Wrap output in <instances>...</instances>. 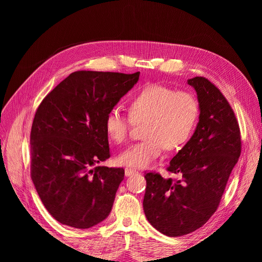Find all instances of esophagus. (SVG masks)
<instances>
[{
  "instance_id": "esophagus-1",
  "label": "esophagus",
  "mask_w": 262,
  "mask_h": 262,
  "mask_svg": "<svg viewBox=\"0 0 262 262\" xmlns=\"http://www.w3.org/2000/svg\"><path fill=\"white\" fill-rule=\"evenodd\" d=\"M136 172H138V171H137L136 169H133V168H125V169H124V173H125L126 177L132 176L133 173H136Z\"/></svg>"
}]
</instances>
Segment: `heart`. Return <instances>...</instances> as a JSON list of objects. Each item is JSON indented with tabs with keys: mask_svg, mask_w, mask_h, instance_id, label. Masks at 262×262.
Returning <instances> with one entry per match:
<instances>
[{
	"mask_svg": "<svg viewBox=\"0 0 262 262\" xmlns=\"http://www.w3.org/2000/svg\"><path fill=\"white\" fill-rule=\"evenodd\" d=\"M129 116L114 108L105 116L107 136L115 143L128 137L132 121L143 123L145 139L123 149L118 161L132 168H145L160 156L165 147L176 149L191 136L199 116V102L193 94L164 85L144 87L131 98Z\"/></svg>",
	"mask_w": 262,
	"mask_h": 262,
	"instance_id": "b5f03b06",
	"label": "heart"
}]
</instances>
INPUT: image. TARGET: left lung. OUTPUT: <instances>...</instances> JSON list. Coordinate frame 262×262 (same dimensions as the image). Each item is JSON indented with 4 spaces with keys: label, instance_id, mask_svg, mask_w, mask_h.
Segmentation results:
<instances>
[{
    "label": "left lung",
    "instance_id": "left-lung-1",
    "mask_svg": "<svg viewBox=\"0 0 262 262\" xmlns=\"http://www.w3.org/2000/svg\"><path fill=\"white\" fill-rule=\"evenodd\" d=\"M199 102L192 137L172 157L168 171L181 178L147 172L143 209L147 221L169 237L203 226L216 211L229 175L241 155V133L233 109L205 77L189 78Z\"/></svg>",
    "mask_w": 262,
    "mask_h": 262
}]
</instances>
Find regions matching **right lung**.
<instances>
[{
	"label": "right lung",
	"mask_w": 262,
	"mask_h": 262,
	"mask_svg": "<svg viewBox=\"0 0 262 262\" xmlns=\"http://www.w3.org/2000/svg\"><path fill=\"white\" fill-rule=\"evenodd\" d=\"M139 77L76 71L38 107L30 133L31 179L61 224L90 228L112 211L124 169L96 166L110 157L104 120Z\"/></svg>",
	"instance_id": "add662e5"
}]
</instances>
